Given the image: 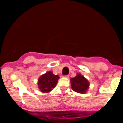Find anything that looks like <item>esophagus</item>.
<instances>
[{
  "mask_svg": "<svg viewBox=\"0 0 123 123\" xmlns=\"http://www.w3.org/2000/svg\"><path fill=\"white\" fill-rule=\"evenodd\" d=\"M64 78H69V75H64Z\"/></svg>",
  "mask_w": 123,
  "mask_h": 123,
  "instance_id": "obj_1",
  "label": "esophagus"
}]
</instances>
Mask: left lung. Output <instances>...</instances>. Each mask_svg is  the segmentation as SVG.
Returning a JSON list of instances; mask_svg holds the SVG:
<instances>
[{"mask_svg": "<svg viewBox=\"0 0 123 123\" xmlns=\"http://www.w3.org/2000/svg\"><path fill=\"white\" fill-rule=\"evenodd\" d=\"M71 87L73 90L79 93H86L89 88L88 80L80 74H78L74 78L70 79Z\"/></svg>", "mask_w": 123, "mask_h": 123, "instance_id": "obj_1", "label": "left lung"}]
</instances>
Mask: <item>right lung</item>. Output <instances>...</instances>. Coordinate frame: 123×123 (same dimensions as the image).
<instances>
[{
	"label": "right lung",
	"instance_id": "obj_1",
	"mask_svg": "<svg viewBox=\"0 0 123 123\" xmlns=\"http://www.w3.org/2000/svg\"><path fill=\"white\" fill-rule=\"evenodd\" d=\"M60 77L54 75L53 72L49 71L39 77L38 80V88L43 93L50 92L56 85Z\"/></svg>",
	"mask_w": 123,
	"mask_h": 123
}]
</instances>
